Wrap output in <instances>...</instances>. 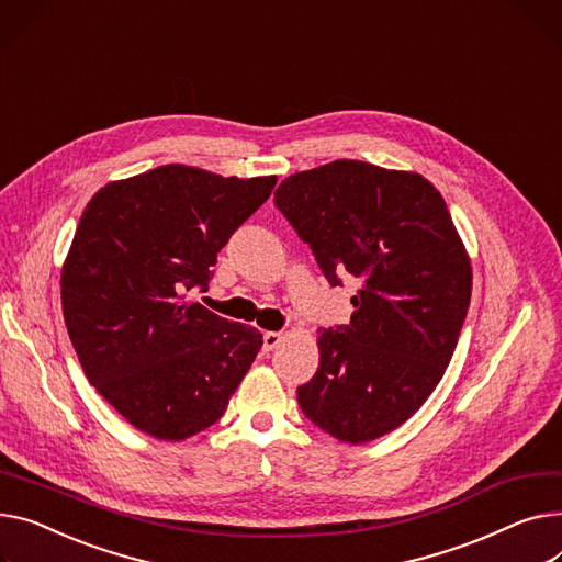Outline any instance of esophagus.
<instances>
[{"label":"esophagus","instance_id":"esophagus-1","mask_svg":"<svg viewBox=\"0 0 562 562\" xmlns=\"http://www.w3.org/2000/svg\"><path fill=\"white\" fill-rule=\"evenodd\" d=\"M282 341H284V334L282 331H265V350L267 352L276 350Z\"/></svg>","mask_w":562,"mask_h":562}]
</instances>
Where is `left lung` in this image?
<instances>
[{
    "mask_svg": "<svg viewBox=\"0 0 562 562\" xmlns=\"http://www.w3.org/2000/svg\"><path fill=\"white\" fill-rule=\"evenodd\" d=\"M276 205L331 286L361 282L350 325L318 331V370L297 404L336 440H375L414 416L450 366L470 307V255L416 171L334 160L284 178Z\"/></svg>",
    "mask_w": 562,
    "mask_h": 562,
    "instance_id": "left-lung-1",
    "label": "left lung"
}]
</instances>
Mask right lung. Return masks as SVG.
Returning a JSON list of instances; mask_svg holds the SVG:
<instances>
[{"label": "right lung", "instance_id": "right-lung-1", "mask_svg": "<svg viewBox=\"0 0 562 562\" xmlns=\"http://www.w3.org/2000/svg\"><path fill=\"white\" fill-rule=\"evenodd\" d=\"M276 182L162 165L86 205L63 261V316L86 378L135 429L184 440L226 414L265 339L184 291H205L216 252Z\"/></svg>", "mask_w": 562, "mask_h": 562}]
</instances>
